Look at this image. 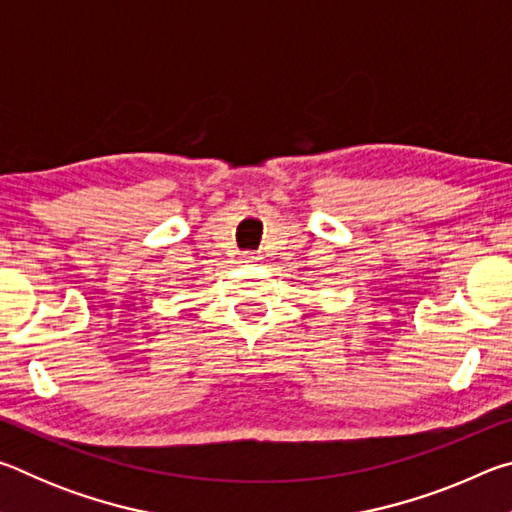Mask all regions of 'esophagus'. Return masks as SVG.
Segmentation results:
<instances>
[{
  "mask_svg": "<svg viewBox=\"0 0 512 512\" xmlns=\"http://www.w3.org/2000/svg\"><path fill=\"white\" fill-rule=\"evenodd\" d=\"M244 259H246V262H259L262 257L255 255V253H244Z\"/></svg>",
  "mask_w": 512,
  "mask_h": 512,
  "instance_id": "obj_1",
  "label": "esophagus"
}]
</instances>
